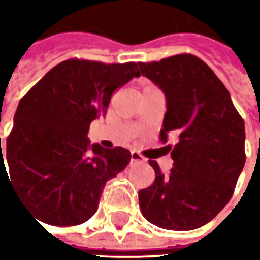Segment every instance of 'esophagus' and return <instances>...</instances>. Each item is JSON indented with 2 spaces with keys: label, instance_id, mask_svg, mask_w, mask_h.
<instances>
[{
  "label": "esophagus",
  "instance_id": "1",
  "mask_svg": "<svg viewBox=\"0 0 260 260\" xmlns=\"http://www.w3.org/2000/svg\"><path fill=\"white\" fill-rule=\"evenodd\" d=\"M130 162L135 164V162H143V156L140 153H137L136 150H132V157H130Z\"/></svg>",
  "mask_w": 260,
  "mask_h": 260
}]
</instances>
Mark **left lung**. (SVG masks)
<instances>
[{
	"instance_id": "obj_1",
	"label": "left lung",
	"mask_w": 260,
	"mask_h": 260,
	"mask_svg": "<svg viewBox=\"0 0 260 260\" xmlns=\"http://www.w3.org/2000/svg\"><path fill=\"white\" fill-rule=\"evenodd\" d=\"M142 75L166 95L160 139L178 136L171 152L174 168L139 191L142 214L168 230H192L210 223L230 201L246 162L245 121L224 84L191 53L157 62H139Z\"/></svg>"
}]
</instances>
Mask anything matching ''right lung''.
Instances as JSON below:
<instances>
[{"label": "right lung", "mask_w": 260, "mask_h": 260, "mask_svg": "<svg viewBox=\"0 0 260 260\" xmlns=\"http://www.w3.org/2000/svg\"><path fill=\"white\" fill-rule=\"evenodd\" d=\"M133 76L137 63L68 59L52 68L20 100L7 137L10 182L40 221L72 227L96 211L105 182L130 162L123 147L89 149L88 130L107 113L111 95ZM7 172V169H5Z\"/></svg>", "instance_id": "add662e5"}]
</instances>
